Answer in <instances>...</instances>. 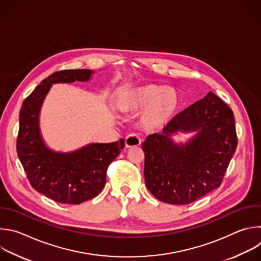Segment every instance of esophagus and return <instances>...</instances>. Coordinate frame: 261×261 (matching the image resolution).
Masks as SVG:
<instances>
[{
    "label": "esophagus",
    "mask_w": 261,
    "mask_h": 261,
    "mask_svg": "<svg viewBox=\"0 0 261 261\" xmlns=\"http://www.w3.org/2000/svg\"><path fill=\"white\" fill-rule=\"evenodd\" d=\"M140 144V138L134 134L128 135L125 138V145L126 147H136Z\"/></svg>",
    "instance_id": "1"
}]
</instances>
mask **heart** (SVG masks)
Here are the masks:
<instances>
[{
    "mask_svg": "<svg viewBox=\"0 0 261 261\" xmlns=\"http://www.w3.org/2000/svg\"><path fill=\"white\" fill-rule=\"evenodd\" d=\"M180 103L178 92L156 84H145L124 89L117 96V107L125 114L140 115V124L146 131H158L174 117Z\"/></svg>",
    "mask_w": 261,
    "mask_h": 261,
    "instance_id": "b5f03b06",
    "label": "heart"
}]
</instances>
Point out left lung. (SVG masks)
I'll return each mask as SVG.
<instances>
[{
  "label": "left lung",
  "instance_id": "obj_1",
  "mask_svg": "<svg viewBox=\"0 0 261 261\" xmlns=\"http://www.w3.org/2000/svg\"><path fill=\"white\" fill-rule=\"evenodd\" d=\"M196 129L199 133L186 146L169 138ZM237 145L232 111L209 92L173 118L162 134L148 135L141 144L146 188L164 203L191 204L220 187Z\"/></svg>",
  "mask_w": 261,
  "mask_h": 261
}]
</instances>
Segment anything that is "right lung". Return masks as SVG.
<instances>
[{
    "instance_id": "1",
    "label": "right lung",
    "mask_w": 261,
    "mask_h": 261,
    "mask_svg": "<svg viewBox=\"0 0 261 261\" xmlns=\"http://www.w3.org/2000/svg\"><path fill=\"white\" fill-rule=\"evenodd\" d=\"M91 73L89 69L53 72L24 99L19 114L16 149L28 179L37 192L62 204L76 205L95 198L106 186L110 164L125 146L121 138L59 153L47 148L42 140L39 113L52 84L88 81Z\"/></svg>"
}]
</instances>
